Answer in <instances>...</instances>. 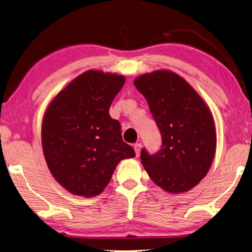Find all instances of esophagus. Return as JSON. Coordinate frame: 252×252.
<instances>
[{"label": "esophagus", "instance_id": "esophagus-1", "mask_svg": "<svg viewBox=\"0 0 252 252\" xmlns=\"http://www.w3.org/2000/svg\"><path fill=\"white\" fill-rule=\"evenodd\" d=\"M134 149H135V153H136V157H138L140 154V149H141V144L139 142H137V144L134 145Z\"/></svg>", "mask_w": 252, "mask_h": 252}]
</instances>
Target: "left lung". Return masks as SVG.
Returning a JSON list of instances; mask_svg holds the SVG:
<instances>
[{
  "label": "left lung",
  "mask_w": 252,
  "mask_h": 252,
  "mask_svg": "<svg viewBox=\"0 0 252 252\" xmlns=\"http://www.w3.org/2000/svg\"><path fill=\"white\" fill-rule=\"evenodd\" d=\"M134 84L147 99L162 139L156 154L142 148L141 163L164 191L187 192L205 177L214 159L212 114L195 90L171 71L142 74Z\"/></svg>",
  "instance_id": "obj_1"
}]
</instances>
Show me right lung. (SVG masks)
<instances>
[{
	"label": "right lung",
	"mask_w": 252,
	"mask_h": 252,
	"mask_svg": "<svg viewBox=\"0 0 252 252\" xmlns=\"http://www.w3.org/2000/svg\"><path fill=\"white\" fill-rule=\"evenodd\" d=\"M124 83L123 75L89 70L47 108L42 150L51 174L70 193L98 195L120 161L135 157L134 149L123 141L120 122L108 112Z\"/></svg>",
	"instance_id": "right-lung-1"
}]
</instances>
